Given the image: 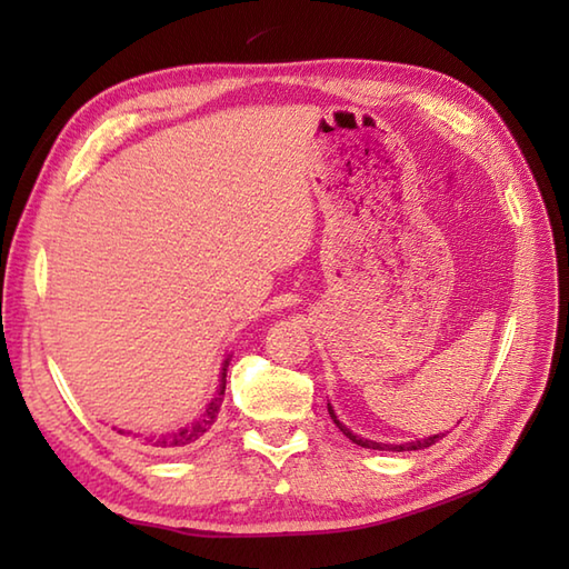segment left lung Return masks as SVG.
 I'll return each instance as SVG.
<instances>
[{"label": "left lung", "mask_w": 569, "mask_h": 569, "mask_svg": "<svg viewBox=\"0 0 569 569\" xmlns=\"http://www.w3.org/2000/svg\"><path fill=\"white\" fill-rule=\"evenodd\" d=\"M328 413H330V418L335 420V426L340 428L349 440H352L355 445H359V447H367V450H389V452H410V450H426V447H430V445H435L438 442L445 432H440V435H430V438H420V440H413V442H403V445H389V442H373V440H367V438H361V435H355L352 430H349L347 426H342L340 422V418H337V413H335V408L328 403Z\"/></svg>", "instance_id": "left-lung-1"}]
</instances>
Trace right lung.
I'll list each match as a JSON object with an SVG mask.
<instances>
[{
    "label": "right lung",
    "mask_w": 569,
    "mask_h": 569,
    "mask_svg": "<svg viewBox=\"0 0 569 569\" xmlns=\"http://www.w3.org/2000/svg\"><path fill=\"white\" fill-rule=\"evenodd\" d=\"M229 357L222 361V369H220V386H217L214 396L210 398V403L204 406L202 413L198 418H192V422H188L186 428L180 430H173V432H166V435H149V438H141L143 445H151L156 447V450H180V447H188L192 442H198L204 432H208L212 426L217 416H220V408H222V401H224V386H227V367H229ZM119 435H124V430H117ZM131 435V432H127ZM134 438H139V435H134Z\"/></svg>",
    "instance_id": "obj_1"
}]
</instances>
